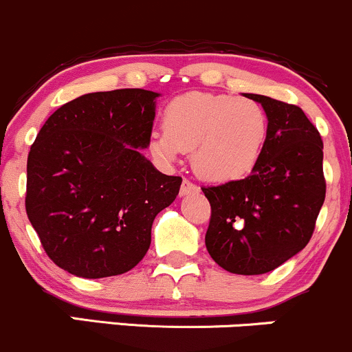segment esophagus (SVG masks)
<instances>
[{
    "instance_id": "esophagus-1",
    "label": "esophagus",
    "mask_w": 352,
    "mask_h": 352,
    "mask_svg": "<svg viewBox=\"0 0 352 352\" xmlns=\"http://www.w3.org/2000/svg\"><path fill=\"white\" fill-rule=\"evenodd\" d=\"M197 191H199V188H197L195 183H191L189 179H183V184H181V196L191 195V192H197Z\"/></svg>"
}]
</instances>
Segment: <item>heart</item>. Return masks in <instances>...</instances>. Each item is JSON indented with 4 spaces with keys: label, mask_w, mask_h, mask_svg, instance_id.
Listing matches in <instances>:
<instances>
[{
    "label": "heart",
    "mask_w": 352,
    "mask_h": 352,
    "mask_svg": "<svg viewBox=\"0 0 352 352\" xmlns=\"http://www.w3.org/2000/svg\"><path fill=\"white\" fill-rule=\"evenodd\" d=\"M163 128L149 138L157 157L175 161L183 151H192L197 175L228 183L252 171L263 155L270 121L251 98L192 91L168 102Z\"/></svg>",
    "instance_id": "b5f03b06"
}]
</instances>
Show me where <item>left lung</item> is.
<instances>
[{"instance_id": "left-lung-1", "label": "left lung", "mask_w": 352, "mask_h": 352, "mask_svg": "<svg viewBox=\"0 0 352 352\" xmlns=\"http://www.w3.org/2000/svg\"><path fill=\"white\" fill-rule=\"evenodd\" d=\"M270 121L263 155L244 179L203 189L211 204L206 248L223 270L254 276L306 248L326 197L322 140L299 106L263 94Z\"/></svg>"}]
</instances>
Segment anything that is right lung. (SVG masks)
<instances>
[{
  "label": "right lung",
  "mask_w": 352,
  "mask_h": 352,
  "mask_svg": "<svg viewBox=\"0 0 352 352\" xmlns=\"http://www.w3.org/2000/svg\"><path fill=\"white\" fill-rule=\"evenodd\" d=\"M157 93L114 89L66 102L28 155L26 214L50 259L86 279L133 270L181 177L146 160Z\"/></svg>",
  "instance_id": "obj_1"
}]
</instances>
